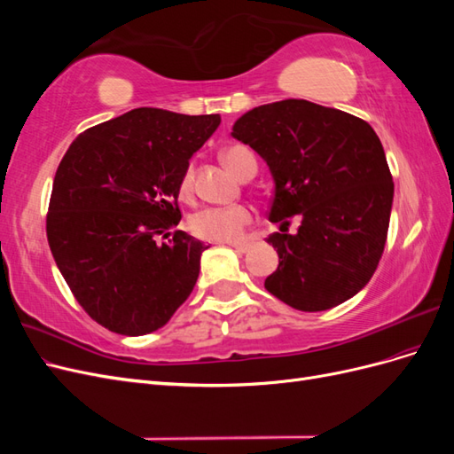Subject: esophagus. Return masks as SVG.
Returning a JSON list of instances; mask_svg holds the SVG:
<instances>
[{
    "label": "esophagus",
    "mask_w": 454,
    "mask_h": 454,
    "mask_svg": "<svg viewBox=\"0 0 454 454\" xmlns=\"http://www.w3.org/2000/svg\"><path fill=\"white\" fill-rule=\"evenodd\" d=\"M231 246H232V248H235L237 252H242V254H246V252H248V250L252 248V244H248V242H232Z\"/></svg>",
    "instance_id": "obj_1"
}]
</instances>
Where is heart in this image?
<instances>
[{
  "label": "heart",
  "mask_w": 454,
  "mask_h": 454,
  "mask_svg": "<svg viewBox=\"0 0 454 454\" xmlns=\"http://www.w3.org/2000/svg\"><path fill=\"white\" fill-rule=\"evenodd\" d=\"M223 162L239 177L254 176L257 170L255 155L244 145H229L222 153ZM177 193L182 200H191L195 195V170L193 164L184 170ZM254 222V210L248 204H231V206H210L195 212L189 219V227L193 235L212 242H232L242 237V232Z\"/></svg>",
  "instance_id": "obj_1"
}]
</instances>
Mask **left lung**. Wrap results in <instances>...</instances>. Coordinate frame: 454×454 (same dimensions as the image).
<instances>
[{
    "mask_svg": "<svg viewBox=\"0 0 454 454\" xmlns=\"http://www.w3.org/2000/svg\"><path fill=\"white\" fill-rule=\"evenodd\" d=\"M232 136L263 157L274 177L267 239L280 255L267 292L303 312L345 303L371 280L388 237L394 182L364 119L309 100L254 107ZM300 229L286 235L289 217Z\"/></svg>",
    "mask_w": 454,
    "mask_h": 454,
    "instance_id": "left-lung-1",
    "label": "left lung"
}]
</instances>
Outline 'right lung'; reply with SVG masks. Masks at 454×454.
<instances>
[{
  "label": "right lung",
  "mask_w": 454,
  "mask_h": 454,
  "mask_svg": "<svg viewBox=\"0 0 454 454\" xmlns=\"http://www.w3.org/2000/svg\"><path fill=\"white\" fill-rule=\"evenodd\" d=\"M219 121L138 107L81 132L62 157L47 240L77 303L109 332H155L193 292L206 246L174 231L177 184Z\"/></svg>",
  "instance_id": "add662e5"
}]
</instances>
